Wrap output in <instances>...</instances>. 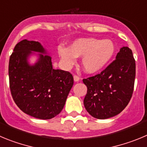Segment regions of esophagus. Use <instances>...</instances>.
Here are the masks:
<instances>
[{
	"label": "esophagus",
	"mask_w": 147,
	"mask_h": 147,
	"mask_svg": "<svg viewBox=\"0 0 147 147\" xmlns=\"http://www.w3.org/2000/svg\"><path fill=\"white\" fill-rule=\"evenodd\" d=\"M73 78H74V80H75V82H78L79 80H80V78H79L78 76H77V75H74Z\"/></svg>",
	"instance_id": "obj_1"
}]
</instances>
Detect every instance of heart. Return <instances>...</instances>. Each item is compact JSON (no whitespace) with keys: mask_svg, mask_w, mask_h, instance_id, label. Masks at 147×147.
I'll return each mask as SVG.
<instances>
[{"mask_svg":"<svg viewBox=\"0 0 147 147\" xmlns=\"http://www.w3.org/2000/svg\"><path fill=\"white\" fill-rule=\"evenodd\" d=\"M115 51V45L111 39L93 37L78 39L69 47L60 46L58 48L61 59L68 67L73 65L77 57L82 56V67L89 74L102 70L113 57Z\"/></svg>","mask_w":147,"mask_h":147,"instance_id":"heart-1","label":"heart"}]
</instances>
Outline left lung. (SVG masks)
<instances>
[{
	"instance_id": "1",
	"label": "left lung",
	"mask_w": 147,
	"mask_h": 147,
	"mask_svg": "<svg viewBox=\"0 0 147 147\" xmlns=\"http://www.w3.org/2000/svg\"><path fill=\"white\" fill-rule=\"evenodd\" d=\"M136 78V61L133 52L123 47L116 59L100 74L83 83L87 93L83 103L87 112L98 119L111 118L121 113L132 97Z\"/></svg>"
}]
</instances>
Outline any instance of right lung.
<instances>
[{
    "mask_svg": "<svg viewBox=\"0 0 147 147\" xmlns=\"http://www.w3.org/2000/svg\"><path fill=\"white\" fill-rule=\"evenodd\" d=\"M39 52L38 61L29 64V56ZM39 42L23 39L9 59V86L16 105L26 114L50 119L61 111L73 86L72 74L53 68L51 57Z\"/></svg>",
    "mask_w": 147,
    "mask_h": 147,
    "instance_id": "1",
    "label": "right lung"
}]
</instances>
